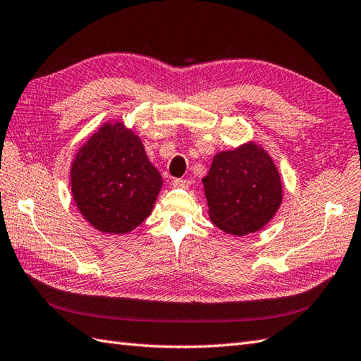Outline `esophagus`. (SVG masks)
Returning a JSON list of instances; mask_svg holds the SVG:
<instances>
[{"mask_svg":"<svg viewBox=\"0 0 361 361\" xmlns=\"http://www.w3.org/2000/svg\"><path fill=\"white\" fill-rule=\"evenodd\" d=\"M190 183L191 182L188 179H174L173 180V187H176V188H188Z\"/></svg>","mask_w":361,"mask_h":361,"instance_id":"obj_1","label":"esophagus"}]
</instances>
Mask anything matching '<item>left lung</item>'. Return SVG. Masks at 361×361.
Masks as SVG:
<instances>
[{
    "label": "left lung",
    "mask_w": 361,
    "mask_h": 361,
    "mask_svg": "<svg viewBox=\"0 0 361 361\" xmlns=\"http://www.w3.org/2000/svg\"><path fill=\"white\" fill-rule=\"evenodd\" d=\"M202 182L210 219L231 235L258 231L274 218L283 201L274 160L253 142L216 154Z\"/></svg>",
    "instance_id": "1"
}]
</instances>
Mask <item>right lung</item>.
<instances>
[{
	"instance_id": "right-lung-1",
	"label": "right lung",
	"mask_w": 361,
	"mask_h": 361,
	"mask_svg": "<svg viewBox=\"0 0 361 361\" xmlns=\"http://www.w3.org/2000/svg\"><path fill=\"white\" fill-rule=\"evenodd\" d=\"M80 213L103 233L123 235L145 221L162 187L139 135L106 123L80 148L71 168Z\"/></svg>"
}]
</instances>
